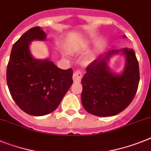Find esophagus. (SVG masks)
I'll return each instance as SVG.
<instances>
[{
  "instance_id": "obj_1",
  "label": "esophagus",
  "mask_w": 151,
  "mask_h": 151,
  "mask_svg": "<svg viewBox=\"0 0 151 151\" xmlns=\"http://www.w3.org/2000/svg\"><path fill=\"white\" fill-rule=\"evenodd\" d=\"M83 78V73L81 70H77L73 73V80L74 82H80Z\"/></svg>"
}]
</instances>
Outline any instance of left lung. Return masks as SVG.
<instances>
[{
  "instance_id": "left-lung-1",
  "label": "left lung",
  "mask_w": 151,
  "mask_h": 151,
  "mask_svg": "<svg viewBox=\"0 0 151 151\" xmlns=\"http://www.w3.org/2000/svg\"><path fill=\"white\" fill-rule=\"evenodd\" d=\"M126 66L121 75L107 68V59L120 50H111L87 66L81 80V102L86 111L98 116L118 114L128 107L135 97L140 81L137 59L132 49L124 48Z\"/></svg>"
}]
</instances>
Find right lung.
Segmentation results:
<instances>
[{
  "instance_id": "add662e5",
  "label": "right lung",
  "mask_w": 151,
  "mask_h": 151,
  "mask_svg": "<svg viewBox=\"0 0 151 151\" xmlns=\"http://www.w3.org/2000/svg\"><path fill=\"white\" fill-rule=\"evenodd\" d=\"M40 27L30 28L14 44L7 68V83L11 97L20 108L33 116L53 112L73 83L71 68L62 70L48 60L33 58L29 44L44 40Z\"/></svg>"
}]
</instances>
